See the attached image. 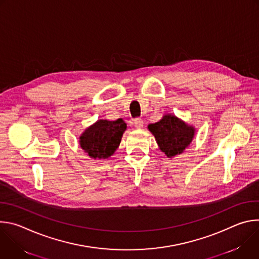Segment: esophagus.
Segmentation results:
<instances>
[{
	"mask_svg": "<svg viewBox=\"0 0 259 259\" xmlns=\"http://www.w3.org/2000/svg\"><path fill=\"white\" fill-rule=\"evenodd\" d=\"M134 126H135V128H137V129H141L142 127H143V121L141 120V119H135L134 120Z\"/></svg>",
	"mask_w": 259,
	"mask_h": 259,
	"instance_id": "34e87169",
	"label": "esophagus"
}]
</instances>
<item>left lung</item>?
<instances>
[{
	"label": "left lung",
	"mask_w": 259,
	"mask_h": 259,
	"mask_svg": "<svg viewBox=\"0 0 259 259\" xmlns=\"http://www.w3.org/2000/svg\"><path fill=\"white\" fill-rule=\"evenodd\" d=\"M147 128L168 158L182 154L191 144L196 132L193 126L170 114L164 115L159 122L150 124Z\"/></svg>",
	"instance_id": "obj_1"
}]
</instances>
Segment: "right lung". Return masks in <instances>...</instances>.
I'll return each mask as SVG.
<instances>
[{
  "label": "right lung",
  "mask_w": 259,
  "mask_h": 259,
  "mask_svg": "<svg viewBox=\"0 0 259 259\" xmlns=\"http://www.w3.org/2000/svg\"><path fill=\"white\" fill-rule=\"evenodd\" d=\"M126 129L127 125L122 119L98 120L82 133L79 142L90 158L107 159L119 147Z\"/></svg>",
  "instance_id": "add662e5"
}]
</instances>
